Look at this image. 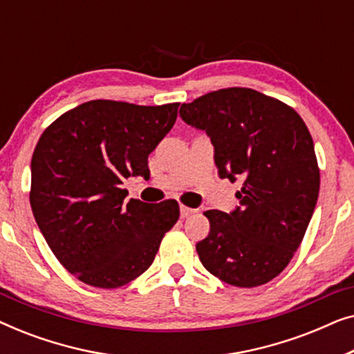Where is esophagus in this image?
I'll use <instances>...</instances> for the list:
<instances>
[{
    "label": "esophagus",
    "instance_id": "esophagus-1",
    "mask_svg": "<svg viewBox=\"0 0 354 354\" xmlns=\"http://www.w3.org/2000/svg\"><path fill=\"white\" fill-rule=\"evenodd\" d=\"M195 212H196V209H192V207H188L185 205H180V216L182 217H188V216L195 214Z\"/></svg>",
    "mask_w": 354,
    "mask_h": 354
}]
</instances>
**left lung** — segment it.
I'll list each match as a JSON object with an SVG mask.
<instances>
[{
  "label": "left lung",
  "mask_w": 354,
  "mask_h": 354,
  "mask_svg": "<svg viewBox=\"0 0 354 354\" xmlns=\"http://www.w3.org/2000/svg\"><path fill=\"white\" fill-rule=\"evenodd\" d=\"M187 124L206 130L222 178H241L234 212L209 209L198 241L201 264L240 288L282 272L301 245L319 196L321 174L304 120L292 106L253 88H222L183 103Z\"/></svg>",
  "instance_id": "obj_1"
}]
</instances>
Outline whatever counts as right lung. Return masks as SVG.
<instances>
[{
	"label": "right lung",
	"mask_w": 354,
	"mask_h": 354,
	"mask_svg": "<svg viewBox=\"0 0 354 354\" xmlns=\"http://www.w3.org/2000/svg\"><path fill=\"white\" fill-rule=\"evenodd\" d=\"M180 103L93 100L48 125L32 156L30 206L57 261L80 282L127 285L147 270L178 221L176 200L125 203L124 178L149 177L148 154Z\"/></svg>",
	"instance_id": "1"
}]
</instances>
